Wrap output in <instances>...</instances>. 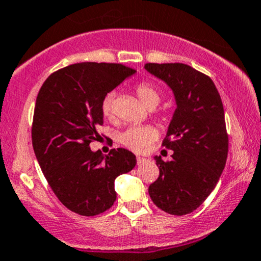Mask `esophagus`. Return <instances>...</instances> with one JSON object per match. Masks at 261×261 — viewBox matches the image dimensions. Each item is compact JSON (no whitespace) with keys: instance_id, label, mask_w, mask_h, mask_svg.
Returning a JSON list of instances; mask_svg holds the SVG:
<instances>
[{"instance_id":"34e87169","label":"esophagus","mask_w":261,"mask_h":261,"mask_svg":"<svg viewBox=\"0 0 261 261\" xmlns=\"http://www.w3.org/2000/svg\"><path fill=\"white\" fill-rule=\"evenodd\" d=\"M145 161H146V159L141 158V156H138V158H136V163H138V165H141V164H144Z\"/></svg>"}]
</instances>
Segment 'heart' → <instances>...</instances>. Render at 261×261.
<instances>
[{
    "instance_id": "obj_1",
    "label": "heart",
    "mask_w": 261,
    "mask_h": 261,
    "mask_svg": "<svg viewBox=\"0 0 261 261\" xmlns=\"http://www.w3.org/2000/svg\"><path fill=\"white\" fill-rule=\"evenodd\" d=\"M135 94L139 100L147 108L152 109L160 101V91L150 82H139L135 86ZM114 96L108 94L101 101V112L105 119L111 120L114 116V108H112ZM158 133L151 126H131L120 136V142L136 152H144L147 149L150 142L156 138Z\"/></svg>"
}]
</instances>
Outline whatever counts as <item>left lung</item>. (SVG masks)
I'll use <instances>...</instances> for the list:
<instances>
[{
    "mask_svg": "<svg viewBox=\"0 0 261 261\" xmlns=\"http://www.w3.org/2000/svg\"><path fill=\"white\" fill-rule=\"evenodd\" d=\"M145 68L165 81L176 110L163 146L171 161L155 156L160 170L149 186L153 204L171 215H186L205 201L221 176L229 138L221 97L209 76L185 64H146Z\"/></svg>",
    "mask_w": 261,
    "mask_h": 261,
    "instance_id": "1",
    "label": "left lung"
}]
</instances>
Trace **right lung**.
I'll return each mask as SVG.
<instances>
[{
	"label": "right lung",
	"instance_id": "add662e5",
	"mask_svg": "<svg viewBox=\"0 0 261 261\" xmlns=\"http://www.w3.org/2000/svg\"><path fill=\"white\" fill-rule=\"evenodd\" d=\"M135 70L121 64L82 62L51 73L38 91L32 146L57 199L68 210L95 216L114 205L115 179L131 171L136 156L126 149L94 152L103 123L101 101Z\"/></svg>",
	"mask_w": 261,
	"mask_h": 261
}]
</instances>
